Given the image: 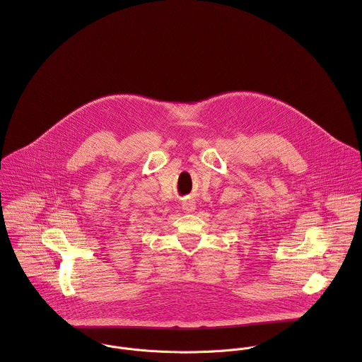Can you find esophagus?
Returning a JSON list of instances; mask_svg holds the SVG:
<instances>
[{"mask_svg": "<svg viewBox=\"0 0 362 362\" xmlns=\"http://www.w3.org/2000/svg\"><path fill=\"white\" fill-rule=\"evenodd\" d=\"M182 208H183V211H186V212H192V211H194L196 204H194L193 200H185L183 204H182Z\"/></svg>", "mask_w": 362, "mask_h": 362, "instance_id": "obj_1", "label": "esophagus"}]
</instances>
